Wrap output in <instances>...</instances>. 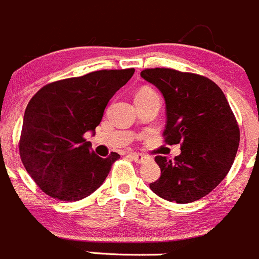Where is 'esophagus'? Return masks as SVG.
<instances>
[{
    "label": "esophagus",
    "instance_id": "1",
    "mask_svg": "<svg viewBox=\"0 0 259 259\" xmlns=\"http://www.w3.org/2000/svg\"><path fill=\"white\" fill-rule=\"evenodd\" d=\"M128 157L131 158L132 161H135L136 163H143L147 161V157L143 155H141V153H130Z\"/></svg>",
    "mask_w": 259,
    "mask_h": 259
}]
</instances>
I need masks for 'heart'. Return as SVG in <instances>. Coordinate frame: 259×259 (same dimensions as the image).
<instances>
[{"label":"heart","instance_id":"b5f03b06","mask_svg":"<svg viewBox=\"0 0 259 259\" xmlns=\"http://www.w3.org/2000/svg\"><path fill=\"white\" fill-rule=\"evenodd\" d=\"M151 93H155V92L150 88H142L141 91H138V93L136 94V97H143V96H147V94H151Z\"/></svg>","mask_w":259,"mask_h":259}]
</instances>
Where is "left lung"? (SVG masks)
<instances>
[{"label":"left lung","instance_id":"left-lung-1","mask_svg":"<svg viewBox=\"0 0 259 259\" xmlns=\"http://www.w3.org/2000/svg\"><path fill=\"white\" fill-rule=\"evenodd\" d=\"M141 76L165 98L163 140L181 146L174 160L156 156L161 176L150 189L172 203L199 200L222 183L234 162L240 136L234 113L206 76L170 68L145 69Z\"/></svg>","mask_w":259,"mask_h":259}]
</instances>
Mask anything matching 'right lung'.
<instances>
[{"mask_svg": "<svg viewBox=\"0 0 259 259\" xmlns=\"http://www.w3.org/2000/svg\"><path fill=\"white\" fill-rule=\"evenodd\" d=\"M135 69L97 70L44 85L26 107L20 157L36 185L54 199L78 201L93 194L119 158L91 150L84 138L101 123L109 99Z\"/></svg>", "mask_w": 259, "mask_h": 259, "instance_id": "1", "label": "right lung"}]
</instances>
